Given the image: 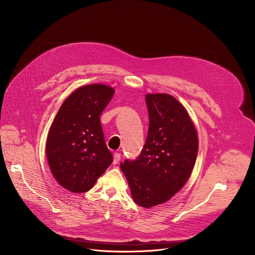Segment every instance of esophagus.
<instances>
[{"instance_id":"34e87169","label":"esophagus","mask_w":255,"mask_h":255,"mask_svg":"<svg viewBox=\"0 0 255 255\" xmlns=\"http://www.w3.org/2000/svg\"><path fill=\"white\" fill-rule=\"evenodd\" d=\"M120 160H121V154L120 153H115L114 154V164H118L119 162H120Z\"/></svg>"}]
</instances>
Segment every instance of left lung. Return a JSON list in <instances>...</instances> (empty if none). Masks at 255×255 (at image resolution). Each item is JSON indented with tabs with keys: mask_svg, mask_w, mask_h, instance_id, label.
I'll return each instance as SVG.
<instances>
[{
	"mask_svg": "<svg viewBox=\"0 0 255 255\" xmlns=\"http://www.w3.org/2000/svg\"><path fill=\"white\" fill-rule=\"evenodd\" d=\"M149 131L135 161L121 162L131 196L142 208L166 203L190 178L198 152L194 123L168 94H146Z\"/></svg>",
	"mask_w": 255,
	"mask_h": 255,
	"instance_id": "1",
	"label": "left lung"
}]
</instances>
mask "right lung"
<instances>
[{
	"label": "right lung",
	"mask_w": 255,
	"mask_h": 255,
	"mask_svg": "<svg viewBox=\"0 0 255 255\" xmlns=\"http://www.w3.org/2000/svg\"><path fill=\"white\" fill-rule=\"evenodd\" d=\"M115 89L103 84L77 88L66 98L49 128L45 152L53 178L73 193L89 191L114 157L107 149L100 115Z\"/></svg>",
	"instance_id": "obj_1"
}]
</instances>
